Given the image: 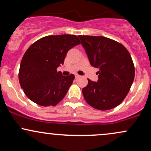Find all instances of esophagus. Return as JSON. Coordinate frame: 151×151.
<instances>
[{
	"label": "esophagus",
	"instance_id": "obj_1",
	"mask_svg": "<svg viewBox=\"0 0 151 151\" xmlns=\"http://www.w3.org/2000/svg\"><path fill=\"white\" fill-rule=\"evenodd\" d=\"M79 77H80V76H79V74H75V78H76V79H77V78Z\"/></svg>",
	"mask_w": 151,
	"mask_h": 151
}]
</instances>
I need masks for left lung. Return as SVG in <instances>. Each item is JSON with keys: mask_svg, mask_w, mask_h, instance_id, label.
Listing matches in <instances>:
<instances>
[{"mask_svg": "<svg viewBox=\"0 0 151 151\" xmlns=\"http://www.w3.org/2000/svg\"><path fill=\"white\" fill-rule=\"evenodd\" d=\"M90 64L98 68L97 81L88 79L82 89L84 99L93 108L106 111L125 99L133 84L135 69L126 48L102 36L79 35Z\"/></svg>", "mask_w": 151, "mask_h": 151, "instance_id": "left-lung-1", "label": "left lung"}]
</instances>
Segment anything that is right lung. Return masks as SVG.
I'll return each instance as SVG.
<instances>
[{
    "mask_svg": "<svg viewBox=\"0 0 151 151\" xmlns=\"http://www.w3.org/2000/svg\"><path fill=\"white\" fill-rule=\"evenodd\" d=\"M79 44L74 35H49L27 50L20 63L19 81L29 99L43 106H54L63 99L74 75L63 76L57 68L63 65L67 52Z\"/></svg>",
    "mask_w": 151,
    "mask_h": 151,
    "instance_id": "add662e5",
    "label": "right lung"
}]
</instances>
